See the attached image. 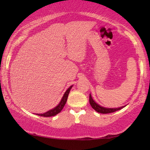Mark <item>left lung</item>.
Returning <instances> with one entry per match:
<instances>
[{
  "instance_id": "8db88e82",
  "label": "left lung",
  "mask_w": 150,
  "mask_h": 150,
  "mask_svg": "<svg viewBox=\"0 0 150 150\" xmlns=\"http://www.w3.org/2000/svg\"><path fill=\"white\" fill-rule=\"evenodd\" d=\"M89 103L91 104V107L93 108L96 111L98 112H100V113H103V114H106V113H110V112H115L117 110H119L122 109V108H124V106H122V107L120 108H107L102 107V106H100L99 104H98L96 102H94V100L92 99L91 94L89 95Z\"/></svg>"
}]
</instances>
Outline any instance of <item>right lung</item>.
<instances>
[{
    "label": "right lung",
    "mask_w": 150,
    "mask_h": 150,
    "mask_svg": "<svg viewBox=\"0 0 150 150\" xmlns=\"http://www.w3.org/2000/svg\"><path fill=\"white\" fill-rule=\"evenodd\" d=\"M71 87H72V86H71V87H69L68 89H67V91H65V93H64V95H63L62 100H61L60 103H59L58 105L56 106V107L54 108L52 110H48V112H45V113L37 114V115H38L42 116V117H48L54 116V115H56L57 114L59 113V112L61 111V110L63 109V108L64 107L65 103H66L67 98H68L69 93V91H70V89H71Z\"/></svg>",
    "instance_id": "obj_1"
}]
</instances>
